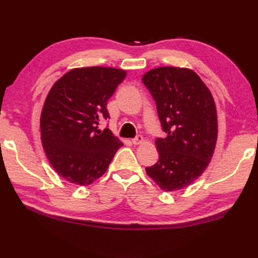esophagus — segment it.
<instances>
[{"label":"esophagus","instance_id":"obj_1","mask_svg":"<svg viewBox=\"0 0 258 258\" xmlns=\"http://www.w3.org/2000/svg\"><path fill=\"white\" fill-rule=\"evenodd\" d=\"M143 141H144L143 136H142V135H138V136H136V138L132 139V143H133L134 145H139V144H141Z\"/></svg>","mask_w":258,"mask_h":258}]
</instances>
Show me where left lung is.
Returning <instances> with one entry per match:
<instances>
[{"label":"left lung","mask_w":258,"mask_h":258,"mask_svg":"<svg viewBox=\"0 0 258 258\" xmlns=\"http://www.w3.org/2000/svg\"><path fill=\"white\" fill-rule=\"evenodd\" d=\"M142 82L156 104L166 138L155 141L156 164L146 173L163 190L184 188L205 171L215 150L217 114L210 90L194 71L151 70Z\"/></svg>","instance_id":"1"}]
</instances>
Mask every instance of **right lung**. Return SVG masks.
<instances>
[{
    "label": "right lung",
    "instance_id": "1",
    "mask_svg": "<svg viewBox=\"0 0 258 258\" xmlns=\"http://www.w3.org/2000/svg\"><path fill=\"white\" fill-rule=\"evenodd\" d=\"M126 72L114 68L73 69L55 82L41 114V140L59 176L76 185L101 177L122 142L97 125L109 118L107 101Z\"/></svg>",
    "mask_w": 258,
    "mask_h": 258
}]
</instances>
